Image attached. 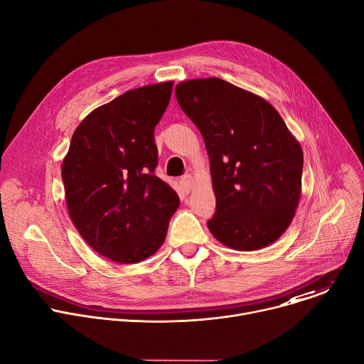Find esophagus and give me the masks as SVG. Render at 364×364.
<instances>
[{
    "label": "esophagus",
    "mask_w": 364,
    "mask_h": 364,
    "mask_svg": "<svg viewBox=\"0 0 364 364\" xmlns=\"http://www.w3.org/2000/svg\"><path fill=\"white\" fill-rule=\"evenodd\" d=\"M180 184L183 186V188H184L186 193H190V190L193 188V177H191V176H184V177L180 180Z\"/></svg>",
    "instance_id": "obj_1"
}]
</instances>
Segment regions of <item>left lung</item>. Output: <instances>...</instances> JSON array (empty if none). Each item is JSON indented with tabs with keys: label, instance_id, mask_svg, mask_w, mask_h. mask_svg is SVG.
<instances>
[{
	"label": "left lung",
	"instance_id": "obj_1",
	"mask_svg": "<svg viewBox=\"0 0 364 364\" xmlns=\"http://www.w3.org/2000/svg\"><path fill=\"white\" fill-rule=\"evenodd\" d=\"M183 112L203 135L210 159L216 213L212 235L236 250L274 243L301 196V145L265 99L219 77L176 86Z\"/></svg>",
	"mask_w": 364,
	"mask_h": 364
}]
</instances>
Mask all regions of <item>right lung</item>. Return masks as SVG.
Returning <instances> with one entry per match:
<instances>
[{
	"label": "right lung",
	"mask_w": 364,
	"mask_h": 364,
	"mask_svg": "<svg viewBox=\"0 0 364 364\" xmlns=\"http://www.w3.org/2000/svg\"><path fill=\"white\" fill-rule=\"evenodd\" d=\"M173 82L125 92L90 112L76 128L62 180L72 222L85 242L118 264H136L164 243L180 205L155 176L154 129L164 115Z\"/></svg>",
	"instance_id": "right-lung-1"
}]
</instances>
